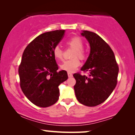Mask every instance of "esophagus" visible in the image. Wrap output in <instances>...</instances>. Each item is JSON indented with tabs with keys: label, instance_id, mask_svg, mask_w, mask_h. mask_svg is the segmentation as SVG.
Returning a JSON list of instances; mask_svg holds the SVG:
<instances>
[{
	"label": "esophagus",
	"instance_id": "1",
	"mask_svg": "<svg viewBox=\"0 0 135 135\" xmlns=\"http://www.w3.org/2000/svg\"><path fill=\"white\" fill-rule=\"evenodd\" d=\"M68 77H73V74H72V73H69V72H68Z\"/></svg>",
	"mask_w": 135,
	"mask_h": 135
}]
</instances>
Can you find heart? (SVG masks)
Returning <instances> with one entry per match:
<instances>
[{"mask_svg": "<svg viewBox=\"0 0 135 135\" xmlns=\"http://www.w3.org/2000/svg\"><path fill=\"white\" fill-rule=\"evenodd\" d=\"M67 45L74 49L73 54L71 55V60L66 61L60 65V68L61 70L68 72H74L77 68L80 66V61L79 59L81 60H84L86 58V52L83 49L82 40L80 37L77 36L69 38L66 42ZM53 56L56 59L58 60H61L63 58V51L62 49L59 47L56 46L55 47L53 51Z\"/></svg>", "mask_w": 135, "mask_h": 135, "instance_id": "1", "label": "heart"}]
</instances>
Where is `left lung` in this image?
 Instances as JSON below:
<instances>
[{
  "mask_svg": "<svg viewBox=\"0 0 135 135\" xmlns=\"http://www.w3.org/2000/svg\"><path fill=\"white\" fill-rule=\"evenodd\" d=\"M81 35L90 46V55L81 71L88 72L89 75L75 73L74 88L79 103L96 106L106 101L115 88L119 66L111 48L101 37L88 31H83Z\"/></svg>",
  "mask_w": 135,
  "mask_h": 135,
  "instance_id": "1",
  "label": "left lung"
}]
</instances>
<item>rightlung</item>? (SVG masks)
Masks as SVG:
<instances>
[{
    "mask_svg": "<svg viewBox=\"0 0 135 135\" xmlns=\"http://www.w3.org/2000/svg\"><path fill=\"white\" fill-rule=\"evenodd\" d=\"M64 30L50 31L39 35L24 51L18 68L20 86L27 98L41 108L57 102L58 86L68 79L66 71L58 69L53 51L64 37Z\"/></svg>",
    "mask_w": 135,
    "mask_h": 135,
    "instance_id": "add662e5",
    "label": "right lung"
}]
</instances>
